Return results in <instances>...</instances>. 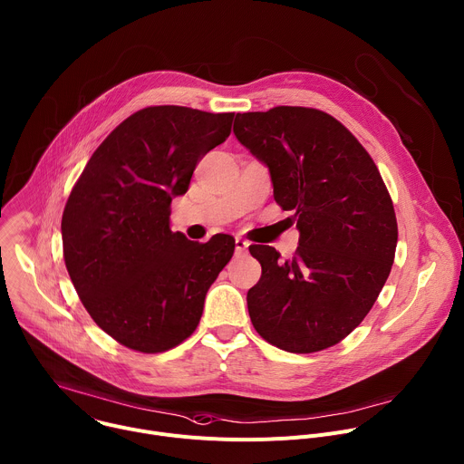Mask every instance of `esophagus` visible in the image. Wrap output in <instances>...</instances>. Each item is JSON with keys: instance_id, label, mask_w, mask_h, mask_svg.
<instances>
[{"instance_id": "34e87169", "label": "esophagus", "mask_w": 464, "mask_h": 464, "mask_svg": "<svg viewBox=\"0 0 464 464\" xmlns=\"http://www.w3.org/2000/svg\"><path fill=\"white\" fill-rule=\"evenodd\" d=\"M247 247H249V242L247 240H244V238H240V237H237L235 238V253L240 256V255H246L247 253Z\"/></svg>"}]
</instances>
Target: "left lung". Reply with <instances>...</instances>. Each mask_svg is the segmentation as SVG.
<instances>
[{"label":"left lung","instance_id":"8db88e82","mask_svg":"<svg viewBox=\"0 0 464 464\" xmlns=\"http://www.w3.org/2000/svg\"><path fill=\"white\" fill-rule=\"evenodd\" d=\"M233 132L267 166L275 202L295 211L291 260L249 246L262 276L247 291L258 335L291 353L335 346L370 314L393 264L397 218L359 140L319 109L278 105L237 114Z\"/></svg>","mask_w":464,"mask_h":464}]
</instances>
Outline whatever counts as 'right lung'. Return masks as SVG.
<instances>
[{"instance_id":"add662e5","label":"right lung","mask_w":464,"mask_h":464,"mask_svg":"<svg viewBox=\"0 0 464 464\" xmlns=\"http://www.w3.org/2000/svg\"><path fill=\"white\" fill-rule=\"evenodd\" d=\"M235 112L154 105L123 120L92 152L62 217L63 258L92 321L141 353L168 352L198 326L235 238L191 242L169 227L171 200L200 159L226 141Z\"/></svg>"}]
</instances>
